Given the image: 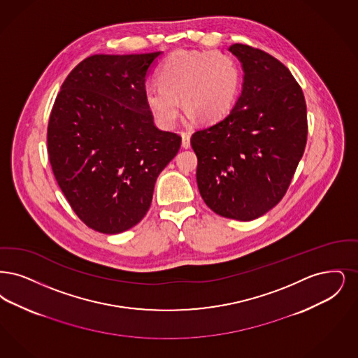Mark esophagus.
Returning a JSON list of instances; mask_svg holds the SVG:
<instances>
[{"mask_svg": "<svg viewBox=\"0 0 358 358\" xmlns=\"http://www.w3.org/2000/svg\"><path fill=\"white\" fill-rule=\"evenodd\" d=\"M182 145H183V148H189L191 147L189 135L187 132H182Z\"/></svg>", "mask_w": 358, "mask_h": 358, "instance_id": "34e87169", "label": "esophagus"}]
</instances>
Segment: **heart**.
<instances>
[{"label": "heart", "instance_id": "obj_1", "mask_svg": "<svg viewBox=\"0 0 358 358\" xmlns=\"http://www.w3.org/2000/svg\"><path fill=\"white\" fill-rule=\"evenodd\" d=\"M157 78L159 84L144 88L145 103L159 124L171 128L180 113V99L189 119H223L235 104L242 73L229 53L179 49L160 65Z\"/></svg>", "mask_w": 358, "mask_h": 358}]
</instances>
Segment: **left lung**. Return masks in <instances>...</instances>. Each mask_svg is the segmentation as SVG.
<instances>
[{"label": "left lung", "mask_w": 358, "mask_h": 358, "mask_svg": "<svg viewBox=\"0 0 358 358\" xmlns=\"http://www.w3.org/2000/svg\"><path fill=\"white\" fill-rule=\"evenodd\" d=\"M242 62L243 88L231 112L191 136L196 182L220 217L259 218L280 202L308 140L303 92L275 57L245 44L230 47Z\"/></svg>", "instance_id": "1"}]
</instances>
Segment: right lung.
I'll use <instances>...</instances> for the list:
<instances>
[{
	"label": "right lung",
	"instance_id": "1",
	"mask_svg": "<svg viewBox=\"0 0 358 358\" xmlns=\"http://www.w3.org/2000/svg\"><path fill=\"white\" fill-rule=\"evenodd\" d=\"M160 52L94 55L62 83L48 123V156L62 194L90 229L119 234L138 224L159 173L180 148L144 97Z\"/></svg>",
	"mask_w": 358,
	"mask_h": 358
}]
</instances>
